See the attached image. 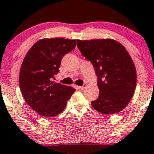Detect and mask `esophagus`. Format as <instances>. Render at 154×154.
I'll list each match as a JSON object with an SVG mask.
<instances>
[{
	"mask_svg": "<svg viewBox=\"0 0 154 154\" xmlns=\"http://www.w3.org/2000/svg\"><path fill=\"white\" fill-rule=\"evenodd\" d=\"M86 87H87V85L86 84H84V85H82V86H79V87H77V88H78V89H79V90H84V89L85 88H86Z\"/></svg>",
	"mask_w": 154,
	"mask_h": 154,
	"instance_id": "1",
	"label": "esophagus"
}]
</instances>
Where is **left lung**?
<instances>
[{"mask_svg": "<svg viewBox=\"0 0 154 154\" xmlns=\"http://www.w3.org/2000/svg\"><path fill=\"white\" fill-rule=\"evenodd\" d=\"M77 46L98 77L99 97L91 102L92 106L105 115L123 110L136 86V66L126 49L112 38L77 39Z\"/></svg>", "mask_w": 154, "mask_h": 154, "instance_id": "left-lung-1", "label": "left lung"}]
</instances>
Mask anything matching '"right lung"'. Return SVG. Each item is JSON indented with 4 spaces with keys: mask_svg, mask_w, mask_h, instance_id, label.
Here are the masks:
<instances>
[{
    "mask_svg": "<svg viewBox=\"0 0 154 154\" xmlns=\"http://www.w3.org/2000/svg\"><path fill=\"white\" fill-rule=\"evenodd\" d=\"M76 39L42 38L29 50L19 73V86L27 104L44 117L58 116L65 108L75 89L52 80L61 60L75 49Z\"/></svg>",
    "mask_w": 154,
    "mask_h": 154,
    "instance_id": "add662e5",
    "label": "right lung"
}]
</instances>
